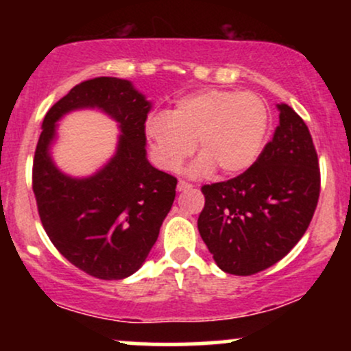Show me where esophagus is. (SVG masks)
Instances as JSON below:
<instances>
[{
    "instance_id": "34e87169",
    "label": "esophagus",
    "mask_w": 351,
    "mask_h": 351,
    "mask_svg": "<svg viewBox=\"0 0 351 351\" xmlns=\"http://www.w3.org/2000/svg\"><path fill=\"white\" fill-rule=\"evenodd\" d=\"M178 191H186V189H191V184L186 183V181H178V186H176Z\"/></svg>"
}]
</instances>
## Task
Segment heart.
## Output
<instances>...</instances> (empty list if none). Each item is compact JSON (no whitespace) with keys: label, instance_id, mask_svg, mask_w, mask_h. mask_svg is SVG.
Here are the masks:
<instances>
[{"label":"heart","instance_id":"b5f03b06","mask_svg":"<svg viewBox=\"0 0 351 351\" xmlns=\"http://www.w3.org/2000/svg\"><path fill=\"white\" fill-rule=\"evenodd\" d=\"M269 130L265 102L251 92L206 88L176 100L170 114L156 112L145 120L152 160L165 171L180 170L196 150L189 168L195 176L217 170L236 176L252 167Z\"/></svg>","mask_w":351,"mask_h":351}]
</instances>
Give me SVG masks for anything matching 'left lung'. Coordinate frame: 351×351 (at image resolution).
Segmentation results:
<instances>
[{
  "label": "left lung",
  "mask_w": 351,
  "mask_h": 351,
  "mask_svg": "<svg viewBox=\"0 0 351 351\" xmlns=\"http://www.w3.org/2000/svg\"><path fill=\"white\" fill-rule=\"evenodd\" d=\"M257 162L236 178L204 184L198 229L221 271L252 276L279 263L307 231L320 170L312 136L287 104Z\"/></svg>",
  "instance_id": "1"
}]
</instances>
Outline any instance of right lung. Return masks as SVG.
Returning a JSON list of instances; mask_svg holds the SVG:
<instances>
[{
  "instance_id": "add662e5",
  "label": "right lung",
  "mask_w": 351,
  "mask_h": 351,
  "mask_svg": "<svg viewBox=\"0 0 351 351\" xmlns=\"http://www.w3.org/2000/svg\"><path fill=\"white\" fill-rule=\"evenodd\" d=\"M75 110L102 111L121 132L111 160L87 177L67 176L51 158L57 122ZM150 110L130 80L95 77L72 87L43 120L33 165L39 217L56 249L97 279H125L142 267L175 201L176 178L147 158Z\"/></svg>"
}]
</instances>
